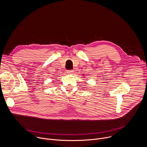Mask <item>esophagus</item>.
<instances>
[{
  "instance_id": "1",
  "label": "esophagus",
  "mask_w": 147,
  "mask_h": 147,
  "mask_svg": "<svg viewBox=\"0 0 147 147\" xmlns=\"http://www.w3.org/2000/svg\"><path fill=\"white\" fill-rule=\"evenodd\" d=\"M66 73L67 74H72L73 73V70H67Z\"/></svg>"
}]
</instances>
